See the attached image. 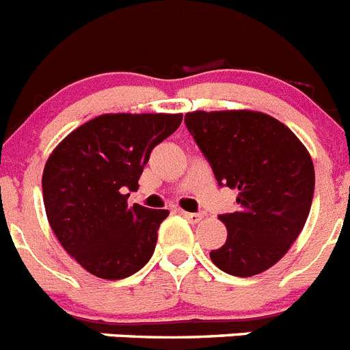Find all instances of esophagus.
<instances>
[{"label": "esophagus", "instance_id": "34e87169", "mask_svg": "<svg viewBox=\"0 0 350 350\" xmlns=\"http://www.w3.org/2000/svg\"><path fill=\"white\" fill-rule=\"evenodd\" d=\"M182 216L186 217L187 221H191V223H200V221L204 219V216H202V214H195V212H184V211H182Z\"/></svg>", "mask_w": 350, "mask_h": 350}]
</instances>
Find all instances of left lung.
I'll use <instances>...</instances> for the list:
<instances>
[{
    "instance_id": "8db88e82",
    "label": "left lung",
    "mask_w": 350,
    "mask_h": 350,
    "mask_svg": "<svg viewBox=\"0 0 350 350\" xmlns=\"http://www.w3.org/2000/svg\"><path fill=\"white\" fill-rule=\"evenodd\" d=\"M184 122L216 180L239 191L241 208L219 216L228 237L211 260L232 276L264 273L306 223L315 189L312 155L285 124L260 111H191Z\"/></svg>"
}]
</instances>
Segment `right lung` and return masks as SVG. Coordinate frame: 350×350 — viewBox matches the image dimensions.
<instances>
[{
    "mask_svg": "<svg viewBox=\"0 0 350 350\" xmlns=\"http://www.w3.org/2000/svg\"><path fill=\"white\" fill-rule=\"evenodd\" d=\"M180 113H106L67 134L42 173L47 221L65 252L94 276L122 280L150 260L170 212L127 205L150 152Z\"/></svg>",
    "mask_w": 350,
    "mask_h": 350,
    "instance_id": "1",
    "label": "right lung"
}]
</instances>
